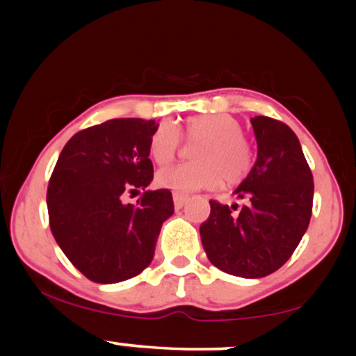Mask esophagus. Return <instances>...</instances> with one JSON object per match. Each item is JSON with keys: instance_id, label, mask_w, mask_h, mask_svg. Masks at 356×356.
Wrapping results in <instances>:
<instances>
[{"instance_id": "34e87169", "label": "esophagus", "mask_w": 356, "mask_h": 356, "mask_svg": "<svg viewBox=\"0 0 356 356\" xmlns=\"http://www.w3.org/2000/svg\"><path fill=\"white\" fill-rule=\"evenodd\" d=\"M172 199H174V206L177 207V209H181V207H182L184 204H186V201H187V195L181 194V192H174Z\"/></svg>"}]
</instances>
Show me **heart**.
<instances>
[{"label": "heart", "instance_id": "obj_1", "mask_svg": "<svg viewBox=\"0 0 356 356\" xmlns=\"http://www.w3.org/2000/svg\"><path fill=\"white\" fill-rule=\"evenodd\" d=\"M179 132L187 140H199L194 149L195 162L162 169L157 182L174 192L216 189L226 182L243 181L252 167V149L241 134V125L227 113H202L189 117ZM179 132L170 124H161L149 142V155L157 165L172 162L181 144Z\"/></svg>", "mask_w": 356, "mask_h": 356}]
</instances>
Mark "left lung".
I'll return each mask as SVG.
<instances>
[{"instance_id": "left-lung-1", "label": "left lung", "mask_w": 356, "mask_h": 356, "mask_svg": "<svg viewBox=\"0 0 356 356\" xmlns=\"http://www.w3.org/2000/svg\"><path fill=\"white\" fill-rule=\"evenodd\" d=\"M257 159L234 194L238 206L209 201L201 224L204 251L216 268L241 277H263L291 257L308 229L313 209V174L296 134L269 117L251 118Z\"/></svg>"}]
</instances>
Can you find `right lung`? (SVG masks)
I'll use <instances>...</instances> for the list:
<instances>
[{"mask_svg": "<svg viewBox=\"0 0 356 356\" xmlns=\"http://www.w3.org/2000/svg\"><path fill=\"white\" fill-rule=\"evenodd\" d=\"M155 120L113 118L73 136L48 182L50 227L81 275L100 284L140 275L154 257L162 224L174 214L167 189L145 191L154 179L149 142ZM145 191L137 204L123 195Z\"/></svg>", "mask_w": 356, "mask_h": 356, "instance_id": "add662e5", "label": "right lung"}]
</instances>
